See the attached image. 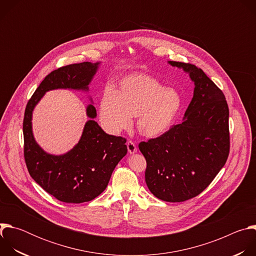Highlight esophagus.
<instances>
[{"label":"esophagus","mask_w":256,"mask_h":256,"mask_svg":"<svg viewBox=\"0 0 256 256\" xmlns=\"http://www.w3.org/2000/svg\"><path fill=\"white\" fill-rule=\"evenodd\" d=\"M126 146H128V153L130 154H134L136 152V144L132 142V140H128L126 142Z\"/></svg>","instance_id":"1"}]
</instances>
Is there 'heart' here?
<instances>
[{"label": "heart", "instance_id": "b5f03b06", "mask_svg": "<svg viewBox=\"0 0 256 256\" xmlns=\"http://www.w3.org/2000/svg\"><path fill=\"white\" fill-rule=\"evenodd\" d=\"M179 93L154 77L136 74L124 77L116 91L106 89L100 99L99 118L109 132L118 134L132 126L138 118V132L157 138L173 126L181 108Z\"/></svg>", "mask_w": 256, "mask_h": 256}]
</instances>
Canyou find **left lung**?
I'll use <instances>...</instances> for the list:
<instances>
[{
  "instance_id": "obj_1",
  "label": "left lung",
  "mask_w": 256,
  "mask_h": 256,
  "mask_svg": "<svg viewBox=\"0 0 256 256\" xmlns=\"http://www.w3.org/2000/svg\"><path fill=\"white\" fill-rule=\"evenodd\" d=\"M188 72L194 97L181 124L138 144L144 178L158 198L180 202L198 196L224 167L230 151L229 108L222 90L194 64L168 62Z\"/></svg>"
}]
</instances>
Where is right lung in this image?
<instances>
[{"instance_id": "right-lung-1", "label": "right lung", "mask_w": 256, "mask_h": 256, "mask_svg": "<svg viewBox=\"0 0 256 256\" xmlns=\"http://www.w3.org/2000/svg\"><path fill=\"white\" fill-rule=\"evenodd\" d=\"M99 64V62H84L52 70L35 90L25 109L24 158L28 172L46 192L68 204L90 202L104 192L116 166L126 155V140L106 134L94 120L96 109L89 104L86 114L90 120L79 142L66 154L52 155L44 151L33 136L32 112L48 91H88Z\"/></svg>"}]
</instances>
